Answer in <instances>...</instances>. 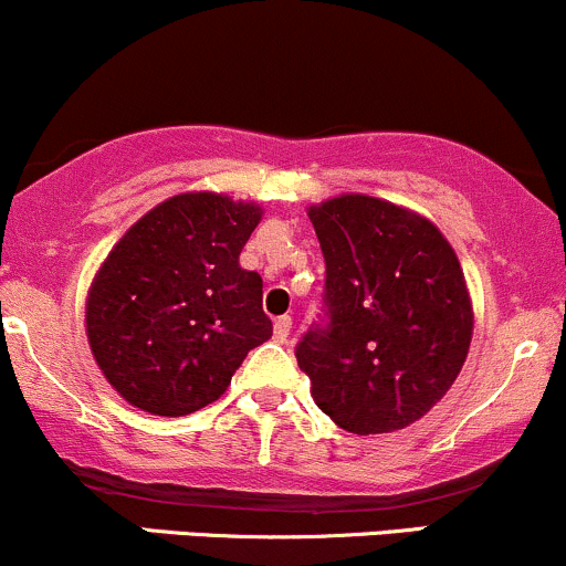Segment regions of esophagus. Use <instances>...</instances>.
Masks as SVG:
<instances>
[{"instance_id": "obj_1", "label": "esophagus", "mask_w": 566, "mask_h": 566, "mask_svg": "<svg viewBox=\"0 0 566 566\" xmlns=\"http://www.w3.org/2000/svg\"><path fill=\"white\" fill-rule=\"evenodd\" d=\"M291 332V318L283 315V318H275V343H285Z\"/></svg>"}]
</instances>
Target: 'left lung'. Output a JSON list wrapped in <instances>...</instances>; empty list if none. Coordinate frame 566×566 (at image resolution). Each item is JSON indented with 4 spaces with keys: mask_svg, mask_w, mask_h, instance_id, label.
Segmentation results:
<instances>
[{
    "mask_svg": "<svg viewBox=\"0 0 566 566\" xmlns=\"http://www.w3.org/2000/svg\"><path fill=\"white\" fill-rule=\"evenodd\" d=\"M326 261L324 315L296 345L315 405L354 434L416 423L446 397L472 339L451 242L418 212L364 193L307 210Z\"/></svg>",
    "mask_w": 566,
    "mask_h": 566,
    "instance_id": "obj_1",
    "label": "left lung"
}]
</instances>
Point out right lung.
<instances>
[{"label": "right lung", "instance_id": "add662e5", "mask_svg": "<svg viewBox=\"0 0 566 566\" xmlns=\"http://www.w3.org/2000/svg\"><path fill=\"white\" fill-rule=\"evenodd\" d=\"M259 221V205L197 191L156 205L120 237L91 283L86 334L126 402L167 418L202 410L272 337L259 272L240 266Z\"/></svg>", "mask_w": 566, "mask_h": 566}]
</instances>
